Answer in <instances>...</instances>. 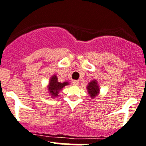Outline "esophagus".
I'll list each match as a JSON object with an SVG mask.
<instances>
[{
	"label": "esophagus",
	"mask_w": 146,
	"mask_h": 146,
	"mask_svg": "<svg viewBox=\"0 0 146 146\" xmlns=\"http://www.w3.org/2000/svg\"><path fill=\"white\" fill-rule=\"evenodd\" d=\"M72 84L74 85V86H78V85H79V81L73 80V82H72Z\"/></svg>",
	"instance_id": "obj_1"
}]
</instances>
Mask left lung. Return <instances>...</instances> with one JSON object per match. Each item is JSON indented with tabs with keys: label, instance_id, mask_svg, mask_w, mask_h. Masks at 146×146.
I'll list each match as a JSON object with an SVG mask.
<instances>
[{
	"label": "left lung",
	"instance_id": "8db88e82",
	"mask_svg": "<svg viewBox=\"0 0 146 146\" xmlns=\"http://www.w3.org/2000/svg\"><path fill=\"white\" fill-rule=\"evenodd\" d=\"M88 91L90 94V96L91 98L96 97L99 92V88L98 86V83L96 80H93L89 82V84L87 86Z\"/></svg>",
	"mask_w": 146,
	"mask_h": 146
}]
</instances>
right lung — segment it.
<instances>
[{
  "instance_id": "obj_1",
  "label": "right lung",
  "mask_w": 146,
  "mask_h": 146,
  "mask_svg": "<svg viewBox=\"0 0 146 146\" xmlns=\"http://www.w3.org/2000/svg\"><path fill=\"white\" fill-rule=\"evenodd\" d=\"M69 84L68 82H60L58 81V77L56 75L52 76L50 78V83H49V91H50V94L52 95V97H55L58 96V94L60 92L64 86Z\"/></svg>"
}]
</instances>
